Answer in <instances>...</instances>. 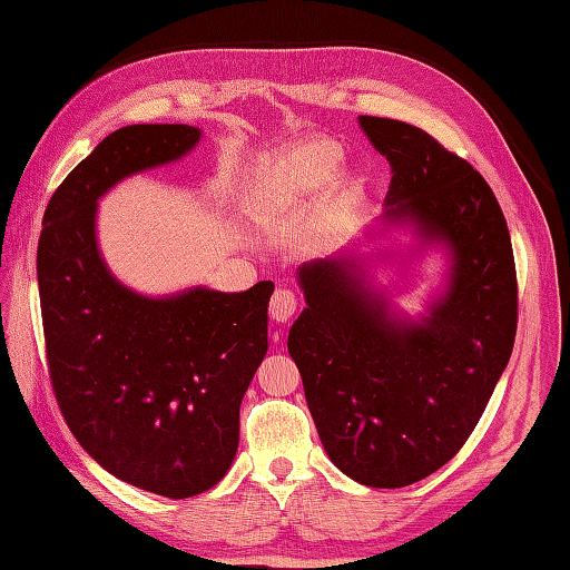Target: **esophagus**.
<instances>
[{
  "label": "esophagus",
  "instance_id": "34e87169",
  "mask_svg": "<svg viewBox=\"0 0 570 570\" xmlns=\"http://www.w3.org/2000/svg\"><path fill=\"white\" fill-rule=\"evenodd\" d=\"M296 308H298V298H296L294 291H288V288H276L274 291V296L269 301V313H272L276 323L291 321V317H294V313H296Z\"/></svg>",
  "mask_w": 570,
  "mask_h": 570
}]
</instances>
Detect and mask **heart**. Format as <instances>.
<instances>
[{
	"mask_svg": "<svg viewBox=\"0 0 570 570\" xmlns=\"http://www.w3.org/2000/svg\"><path fill=\"white\" fill-rule=\"evenodd\" d=\"M345 165V148L327 136L306 138L259 165L249 189V208L255 214L286 210L321 196ZM364 179L352 175L342 184V202H356Z\"/></svg>",
	"mask_w": 570,
	"mask_h": 570,
	"instance_id": "obj_1",
	"label": "heart"
}]
</instances>
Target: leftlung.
Returning a JSON list of instances; mask_svg holds the SVG:
<instances>
[{
    "mask_svg": "<svg viewBox=\"0 0 570 570\" xmlns=\"http://www.w3.org/2000/svg\"><path fill=\"white\" fill-rule=\"evenodd\" d=\"M393 179L379 223L446 269L425 313L407 315L374 279L383 253L350 247L303 262L306 298L288 330L330 461L368 488H403L452 459L491 401L518 333V276L505 216L485 179L430 134L360 116Z\"/></svg>",
    "mask_w": 570,
    "mask_h": 570,
    "instance_id": "left-lung-1",
    "label": "left lung"
}]
</instances>
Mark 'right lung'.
<instances>
[{
    "label": "right lung",
    "mask_w": 570,
    "mask_h": 570,
    "mask_svg": "<svg viewBox=\"0 0 570 570\" xmlns=\"http://www.w3.org/2000/svg\"><path fill=\"white\" fill-rule=\"evenodd\" d=\"M202 128L136 124L106 136L52 194L38 240V294L52 391L101 469L165 498L228 473L240 403L267 354L274 284L240 294L189 286L145 296L106 267L99 198L189 155Z\"/></svg>",
    "instance_id": "obj_1"
}]
</instances>
